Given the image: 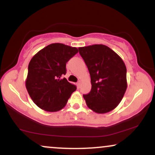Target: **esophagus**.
I'll return each instance as SVG.
<instances>
[{"instance_id": "obj_1", "label": "esophagus", "mask_w": 155, "mask_h": 155, "mask_svg": "<svg viewBox=\"0 0 155 155\" xmlns=\"http://www.w3.org/2000/svg\"><path fill=\"white\" fill-rule=\"evenodd\" d=\"M80 85H81V81H79L77 83H76V86H77L78 88L80 87Z\"/></svg>"}]
</instances>
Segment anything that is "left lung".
I'll use <instances>...</instances> for the list:
<instances>
[{
    "label": "left lung",
    "mask_w": 155,
    "mask_h": 155,
    "mask_svg": "<svg viewBox=\"0 0 155 155\" xmlns=\"http://www.w3.org/2000/svg\"><path fill=\"white\" fill-rule=\"evenodd\" d=\"M79 51L91 78V91L83 95L87 106L97 114L112 111L127 90L125 64L115 51L103 44L79 47Z\"/></svg>",
    "instance_id": "8db88e82"
}]
</instances>
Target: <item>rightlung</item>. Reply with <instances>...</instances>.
<instances>
[{"label":"right lung","instance_id":"obj_1","mask_svg":"<svg viewBox=\"0 0 155 155\" xmlns=\"http://www.w3.org/2000/svg\"><path fill=\"white\" fill-rule=\"evenodd\" d=\"M78 52L77 48L55 43L47 46L32 58L25 86L34 104L44 111L55 112L65 107L76 87L62 76L66 63Z\"/></svg>","mask_w":155,"mask_h":155}]
</instances>
